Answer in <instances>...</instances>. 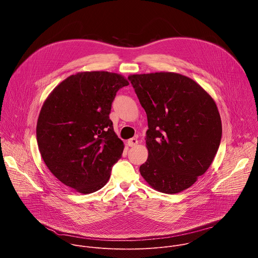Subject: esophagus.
Returning <instances> with one entry per match:
<instances>
[{"label":"esophagus","mask_w":258,"mask_h":258,"mask_svg":"<svg viewBox=\"0 0 258 258\" xmlns=\"http://www.w3.org/2000/svg\"><path fill=\"white\" fill-rule=\"evenodd\" d=\"M138 144V139H136V138H132V139H130L128 141H127V145L130 146V147H134V146H136Z\"/></svg>","instance_id":"esophagus-1"}]
</instances>
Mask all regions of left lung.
<instances>
[{"mask_svg":"<svg viewBox=\"0 0 258 258\" xmlns=\"http://www.w3.org/2000/svg\"><path fill=\"white\" fill-rule=\"evenodd\" d=\"M148 119V159L141 175L154 190L176 194L190 188L211 165L222 139L212 97L174 72L128 77Z\"/></svg>","mask_w":258,"mask_h":258,"instance_id":"8db88e82","label":"left lung"}]
</instances>
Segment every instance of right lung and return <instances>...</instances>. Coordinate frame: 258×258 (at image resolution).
<instances>
[{
  "label": "right lung",
  "instance_id": "add662e5",
  "mask_svg": "<svg viewBox=\"0 0 258 258\" xmlns=\"http://www.w3.org/2000/svg\"><path fill=\"white\" fill-rule=\"evenodd\" d=\"M127 80L108 71H85L60 83L43 104L36 140L44 162L65 186L82 194L103 188L124 145L109 118Z\"/></svg>",
  "mask_w": 258,
  "mask_h": 258
}]
</instances>
